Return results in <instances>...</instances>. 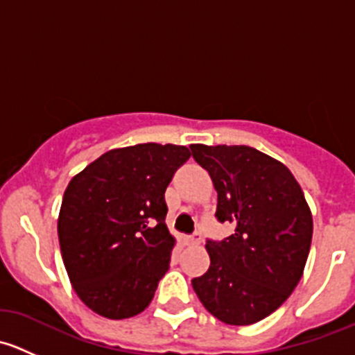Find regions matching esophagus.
<instances>
[{"label": "esophagus", "instance_id": "obj_1", "mask_svg": "<svg viewBox=\"0 0 355 355\" xmlns=\"http://www.w3.org/2000/svg\"><path fill=\"white\" fill-rule=\"evenodd\" d=\"M200 241H202V237H200V234L196 232L194 235H189V237H185V244L187 245H199Z\"/></svg>", "mask_w": 355, "mask_h": 355}]
</instances>
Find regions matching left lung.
<instances>
[{
    "mask_svg": "<svg viewBox=\"0 0 355 355\" xmlns=\"http://www.w3.org/2000/svg\"><path fill=\"white\" fill-rule=\"evenodd\" d=\"M218 192V221L235 234L207 241L209 270L192 280L202 306L227 324L257 323L278 309L302 278L313 216L284 163L249 146L192 144Z\"/></svg>",
    "mask_w": 355,
    "mask_h": 355,
    "instance_id": "obj_1",
    "label": "left lung"
}]
</instances>
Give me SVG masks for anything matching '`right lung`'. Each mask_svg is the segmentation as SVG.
Instances as JSON below:
<instances>
[{
    "label": "right lung",
    "mask_w": 355,
    "mask_h": 355,
    "mask_svg": "<svg viewBox=\"0 0 355 355\" xmlns=\"http://www.w3.org/2000/svg\"><path fill=\"white\" fill-rule=\"evenodd\" d=\"M189 157L175 144L111 149L68 184L60 249L71 287L99 316L125 320L151 304L175 245L164 191Z\"/></svg>",
    "instance_id": "obj_1"
}]
</instances>
